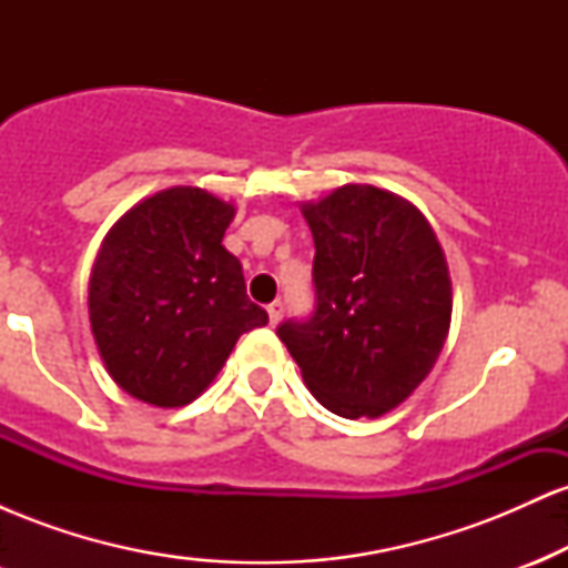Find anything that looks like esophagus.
<instances>
[{"label":"esophagus","mask_w":568,"mask_h":568,"mask_svg":"<svg viewBox=\"0 0 568 568\" xmlns=\"http://www.w3.org/2000/svg\"><path fill=\"white\" fill-rule=\"evenodd\" d=\"M266 312H270V323L272 325H277L280 323V317H283V312H285V306H283V302H272L270 306H266Z\"/></svg>","instance_id":"34e87169"}]
</instances>
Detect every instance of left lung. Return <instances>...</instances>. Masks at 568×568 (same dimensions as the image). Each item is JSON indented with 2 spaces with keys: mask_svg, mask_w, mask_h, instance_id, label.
Masks as SVG:
<instances>
[{
  "mask_svg": "<svg viewBox=\"0 0 568 568\" xmlns=\"http://www.w3.org/2000/svg\"><path fill=\"white\" fill-rule=\"evenodd\" d=\"M317 306L277 336L317 403L376 419L427 379L452 325V275L425 213L400 194L344 184L304 202Z\"/></svg>",
  "mask_w": 568,
  "mask_h": 568,
  "instance_id": "left-lung-1",
  "label": "left lung"
}]
</instances>
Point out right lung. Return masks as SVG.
Returning <instances> with one entry per match:
<instances>
[{"instance_id":"obj_1","label":"right lung","mask_w":568,"mask_h":568,"mask_svg":"<svg viewBox=\"0 0 568 568\" xmlns=\"http://www.w3.org/2000/svg\"><path fill=\"white\" fill-rule=\"evenodd\" d=\"M232 219V202L171 186L103 237L90 272V328L109 376L135 400L186 406L237 338L270 323L247 298L243 264L221 245Z\"/></svg>"}]
</instances>
